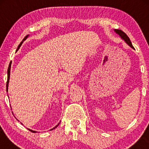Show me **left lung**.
<instances>
[{
    "label": "left lung",
    "instance_id": "obj_1",
    "mask_svg": "<svg viewBox=\"0 0 149 149\" xmlns=\"http://www.w3.org/2000/svg\"><path fill=\"white\" fill-rule=\"evenodd\" d=\"M114 31H115V33L117 34L118 35H119L120 37H121V39H123L124 41H125L126 43H127L128 45L130 47L134 49V47H133V45H132V44L131 41H130L129 37H128V36H127V34H126L125 32L121 31V30H117V29L114 30Z\"/></svg>",
    "mask_w": 149,
    "mask_h": 149
}]
</instances>
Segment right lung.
Wrapping results in <instances>:
<instances>
[{
	"label": "right lung",
	"instance_id": "add662e5",
	"mask_svg": "<svg viewBox=\"0 0 149 149\" xmlns=\"http://www.w3.org/2000/svg\"><path fill=\"white\" fill-rule=\"evenodd\" d=\"M28 36L29 35H27L26 36L25 38H24L23 39V40H22V41L20 42V44L19 45V46H18V47H17V50H16V52H17V51L19 49V47H21V45H22V44L23 43V42H24V40H25L26 38H27L28 37ZM10 70H11V64H9V68H8V70H7V92H8V87H9V79H10ZM17 120V119H16ZM59 124H60V123H59L58 125H57L56 127H54V128H52V129H51L50 130H54V129H55V128L56 127H58V126L59 125ZM28 130H29V131H30V132H33V133H36V132H36V131H34V130H30V129H28Z\"/></svg>",
	"mask_w": 149,
	"mask_h": 149
}]
</instances>
